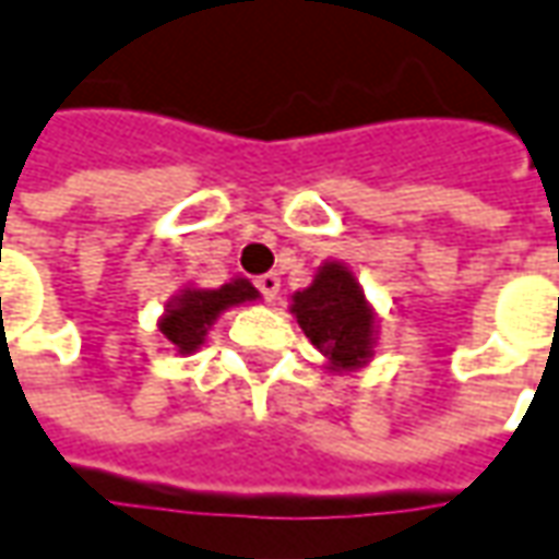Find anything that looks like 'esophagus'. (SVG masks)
Masks as SVG:
<instances>
[{"instance_id":"34e87169","label":"esophagus","mask_w":559,"mask_h":559,"mask_svg":"<svg viewBox=\"0 0 559 559\" xmlns=\"http://www.w3.org/2000/svg\"><path fill=\"white\" fill-rule=\"evenodd\" d=\"M254 286H258V292H261L267 301H273V298L280 295V276H276V273H264V276L254 280Z\"/></svg>"}]
</instances>
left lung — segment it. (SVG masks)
<instances>
[{
  "instance_id": "left-lung-1",
  "label": "left lung",
  "mask_w": 559,
  "mask_h": 559,
  "mask_svg": "<svg viewBox=\"0 0 559 559\" xmlns=\"http://www.w3.org/2000/svg\"><path fill=\"white\" fill-rule=\"evenodd\" d=\"M288 310L310 344L323 354L329 372L350 376L376 359V307L369 305L359 280L344 261H323L313 273V283L292 295Z\"/></svg>"
}]
</instances>
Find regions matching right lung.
<instances>
[{
	"mask_svg": "<svg viewBox=\"0 0 559 559\" xmlns=\"http://www.w3.org/2000/svg\"><path fill=\"white\" fill-rule=\"evenodd\" d=\"M261 298V292L246 280V276H234L230 283H224L218 288H200V286H183L178 288L166 301V310L159 317V332L166 335L175 354L190 357L197 354L209 329L215 325L224 310L239 305H252Z\"/></svg>",
	"mask_w": 559,
	"mask_h": 559,
	"instance_id": "obj_1",
	"label": "right lung"
}]
</instances>
